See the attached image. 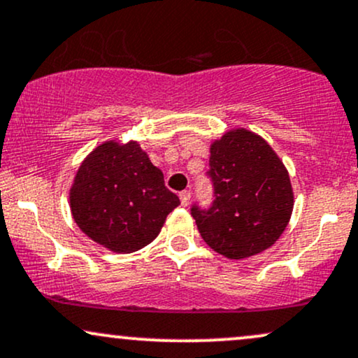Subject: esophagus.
I'll return each mask as SVG.
<instances>
[{
	"instance_id": "1",
	"label": "esophagus",
	"mask_w": 358,
	"mask_h": 358,
	"mask_svg": "<svg viewBox=\"0 0 358 358\" xmlns=\"http://www.w3.org/2000/svg\"><path fill=\"white\" fill-rule=\"evenodd\" d=\"M190 192L188 190H183V192H180V201H182V205L183 206H187L188 203H190Z\"/></svg>"
}]
</instances>
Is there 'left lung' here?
Instances as JSON below:
<instances>
[{
    "label": "left lung",
    "instance_id": "8db88e82",
    "mask_svg": "<svg viewBox=\"0 0 358 358\" xmlns=\"http://www.w3.org/2000/svg\"><path fill=\"white\" fill-rule=\"evenodd\" d=\"M215 200L193 206L198 231L210 248L242 260L270 248L294 210V190L283 162L257 133L235 128L210 145Z\"/></svg>",
    "mask_w": 358,
    "mask_h": 358
}]
</instances>
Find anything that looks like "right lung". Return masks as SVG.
<instances>
[{"instance_id": "add662e5", "label": "right lung", "mask_w": 358, "mask_h": 358, "mask_svg": "<svg viewBox=\"0 0 358 358\" xmlns=\"http://www.w3.org/2000/svg\"><path fill=\"white\" fill-rule=\"evenodd\" d=\"M178 205L160 168L133 140L96 146L70 188L73 220L88 238L115 253H131L152 243Z\"/></svg>"}]
</instances>
